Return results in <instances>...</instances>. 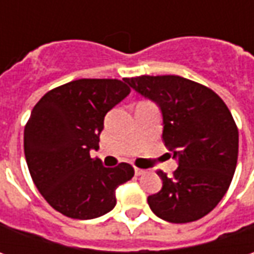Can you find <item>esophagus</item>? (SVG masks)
Listing matches in <instances>:
<instances>
[{"instance_id": "obj_1", "label": "esophagus", "mask_w": 254, "mask_h": 254, "mask_svg": "<svg viewBox=\"0 0 254 254\" xmlns=\"http://www.w3.org/2000/svg\"><path fill=\"white\" fill-rule=\"evenodd\" d=\"M134 172H135V175L140 177L142 174H145V170H141V168H137V167H135V168H134Z\"/></svg>"}]
</instances>
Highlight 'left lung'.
Instances as JSON below:
<instances>
[{
	"instance_id": "obj_1",
	"label": "left lung",
	"mask_w": 254,
	"mask_h": 254,
	"mask_svg": "<svg viewBox=\"0 0 254 254\" xmlns=\"http://www.w3.org/2000/svg\"><path fill=\"white\" fill-rule=\"evenodd\" d=\"M124 82L160 107L162 140L178 161L172 177L158 171L162 188L148 196L150 208L171 223L203 218L225 196L238 164L239 131L228 106L206 86L181 76Z\"/></svg>"
}]
</instances>
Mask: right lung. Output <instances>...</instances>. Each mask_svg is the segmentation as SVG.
Segmentation results:
<instances>
[{
  "label": "right lung",
  "instance_id": "1",
  "mask_svg": "<svg viewBox=\"0 0 254 254\" xmlns=\"http://www.w3.org/2000/svg\"><path fill=\"white\" fill-rule=\"evenodd\" d=\"M130 94L117 79H79L48 92L25 126L26 164L38 190L55 210L73 219H94L116 206V190L134 177L122 162L107 168L99 150L104 116Z\"/></svg>",
  "mask_w": 254,
  "mask_h": 254
}]
</instances>
